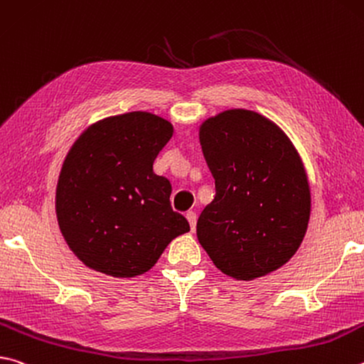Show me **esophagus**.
<instances>
[{
  "mask_svg": "<svg viewBox=\"0 0 364 364\" xmlns=\"http://www.w3.org/2000/svg\"><path fill=\"white\" fill-rule=\"evenodd\" d=\"M186 218H188V221H189L191 230H194V229H196V223H197V215L194 213V211H188Z\"/></svg>",
  "mask_w": 364,
  "mask_h": 364,
  "instance_id": "obj_1",
  "label": "esophagus"
}]
</instances>
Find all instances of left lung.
<instances>
[{
	"label": "left lung",
	"mask_w": 364,
	"mask_h": 364,
	"mask_svg": "<svg viewBox=\"0 0 364 364\" xmlns=\"http://www.w3.org/2000/svg\"><path fill=\"white\" fill-rule=\"evenodd\" d=\"M216 196L197 239L223 274L255 280L287 264L306 235L310 186L294 144L256 111L228 109L199 129Z\"/></svg>",
	"instance_id": "8db88e82"
}]
</instances>
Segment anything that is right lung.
I'll return each instance as SVG.
<instances>
[{"instance_id": "obj_1", "label": "right lung", "mask_w": 364, "mask_h": 364, "mask_svg": "<svg viewBox=\"0 0 364 364\" xmlns=\"http://www.w3.org/2000/svg\"><path fill=\"white\" fill-rule=\"evenodd\" d=\"M173 125L146 111L89 125L65 157L55 191L58 228L89 269L132 279L154 266L189 223L171 210V184L154 173Z\"/></svg>"}]
</instances>
